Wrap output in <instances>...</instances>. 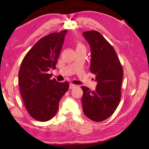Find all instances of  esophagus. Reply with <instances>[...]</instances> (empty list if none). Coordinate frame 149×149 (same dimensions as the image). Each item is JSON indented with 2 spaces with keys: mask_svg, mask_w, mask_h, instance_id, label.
<instances>
[{
  "mask_svg": "<svg viewBox=\"0 0 149 149\" xmlns=\"http://www.w3.org/2000/svg\"><path fill=\"white\" fill-rule=\"evenodd\" d=\"M75 86H75V84H72V83H70V84L69 88H70V89H73V88H74Z\"/></svg>",
  "mask_w": 149,
  "mask_h": 149,
  "instance_id": "esophagus-1",
  "label": "esophagus"
}]
</instances>
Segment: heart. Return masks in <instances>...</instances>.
I'll return each mask as SVG.
<instances>
[{
  "mask_svg": "<svg viewBox=\"0 0 149 149\" xmlns=\"http://www.w3.org/2000/svg\"><path fill=\"white\" fill-rule=\"evenodd\" d=\"M82 47H84V46L81 43H77V48H82Z\"/></svg>",
  "mask_w": 149,
  "mask_h": 149,
  "instance_id": "1",
  "label": "heart"
}]
</instances>
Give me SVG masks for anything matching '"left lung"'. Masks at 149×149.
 Here are the masks:
<instances>
[{"label": "left lung", "mask_w": 149, "mask_h": 149, "mask_svg": "<svg viewBox=\"0 0 149 149\" xmlns=\"http://www.w3.org/2000/svg\"><path fill=\"white\" fill-rule=\"evenodd\" d=\"M83 34L90 47V72L97 82L95 91L81 86L83 109L90 120L102 122L113 115L119 104L123 68L113 46L100 33L92 30Z\"/></svg>", "instance_id": "8db88e82"}]
</instances>
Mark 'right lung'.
Wrapping results in <instances>:
<instances>
[{"label": "right lung", "mask_w": 149, "mask_h": 149, "mask_svg": "<svg viewBox=\"0 0 149 149\" xmlns=\"http://www.w3.org/2000/svg\"><path fill=\"white\" fill-rule=\"evenodd\" d=\"M67 32L63 30L42 38L22 60L18 72L19 87L24 106L31 117L46 122L59 109V102L69 88L68 82L51 79Z\"/></svg>", "instance_id": "add662e5"}]
</instances>
